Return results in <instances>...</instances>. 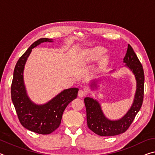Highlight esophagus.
I'll return each instance as SVG.
<instances>
[{
    "mask_svg": "<svg viewBox=\"0 0 155 155\" xmlns=\"http://www.w3.org/2000/svg\"><path fill=\"white\" fill-rule=\"evenodd\" d=\"M86 91L85 90H81L78 91V96L80 97V98H83V97L85 96L86 95Z\"/></svg>",
    "mask_w": 155,
    "mask_h": 155,
    "instance_id": "esophagus-1",
    "label": "esophagus"
}]
</instances>
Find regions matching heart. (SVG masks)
<instances>
[{
  "label": "heart",
  "mask_w": 155,
  "mask_h": 155,
  "mask_svg": "<svg viewBox=\"0 0 155 155\" xmlns=\"http://www.w3.org/2000/svg\"><path fill=\"white\" fill-rule=\"evenodd\" d=\"M105 52L106 49L104 47L97 46L88 49L86 51V56H87V59L90 61H95L101 58L105 53Z\"/></svg>",
  "instance_id": "b5f03b06"
}]
</instances>
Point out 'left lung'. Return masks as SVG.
Segmentation results:
<instances>
[{"label":"left lung","mask_w":155,"mask_h":155,"mask_svg":"<svg viewBox=\"0 0 155 155\" xmlns=\"http://www.w3.org/2000/svg\"><path fill=\"white\" fill-rule=\"evenodd\" d=\"M125 67L128 68L135 76L136 81V91L134 99L130 109L124 116L118 120H112L105 116L102 110L99 102L90 97H86L84 99L86 111H87V122L88 128L101 136H114L124 133L135 117L141 109L143 98L144 73L143 67L137 58L134 51L130 44H128L127 53L124 58ZM114 70L110 72H114ZM101 79L91 81L90 87L92 90L98 87V83Z\"/></svg>","instance_id":"obj_1"}]
</instances>
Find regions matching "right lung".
I'll use <instances>...</instances> for the list:
<instances>
[{
    "label": "right lung",
    "mask_w": 155,
    "mask_h": 155,
    "mask_svg": "<svg viewBox=\"0 0 155 155\" xmlns=\"http://www.w3.org/2000/svg\"><path fill=\"white\" fill-rule=\"evenodd\" d=\"M53 40L41 38L27 49L15 65L11 94L18 119L23 127L38 134L48 135L55 130L61 124L62 115L68 104L77 98L78 89H66L43 104H38L28 97L24 82L26 62L32 49L44 42H52Z\"/></svg>",
    "instance_id": "obj_1"
}]
</instances>
